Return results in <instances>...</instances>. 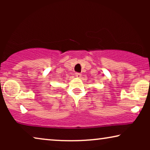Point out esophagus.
Here are the masks:
<instances>
[{"mask_svg":"<svg viewBox=\"0 0 150 150\" xmlns=\"http://www.w3.org/2000/svg\"><path fill=\"white\" fill-rule=\"evenodd\" d=\"M75 76H76V78H81V74H80V73H76L75 74Z\"/></svg>","mask_w":150,"mask_h":150,"instance_id":"1","label":"esophagus"}]
</instances>
